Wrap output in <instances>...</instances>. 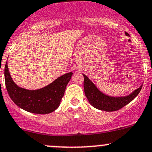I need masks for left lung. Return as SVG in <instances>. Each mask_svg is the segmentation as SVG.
<instances>
[{
	"label": "left lung",
	"instance_id": "obj_1",
	"mask_svg": "<svg viewBox=\"0 0 152 152\" xmlns=\"http://www.w3.org/2000/svg\"><path fill=\"white\" fill-rule=\"evenodd\" d=\"M127 36H129L128 33L126 32ZM84 76V93L89 103L95 108L100 110L107 112L116 111L121 109L136 97L142 88V85L135 90L134 91L128 96L122 97H112L102 93L95 85L89 79L86 75Z\"/></svg>",
	"mask_w": 152,
	"mask_h": 152
}]
</instances>
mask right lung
<instances>
[{
	"label": "right lung",
	"instance_id": "1",
	"mask_svg": "<svg viewBox=\"0 0 152 152\" xmlns=\"http://www.w3.org/2000/svg\"><path fill=\"white\" fill-rule=\"evenodd\" d=\"M73 73L60 76L53 83L38 90H27L19 87L10 76L7 62L5 66V84L13 102L24 110L35 114H48L59 107L66 86Z\"/></svg>",
	"mask_w": 152,
	"mask_h": 152
}]
</instances>
